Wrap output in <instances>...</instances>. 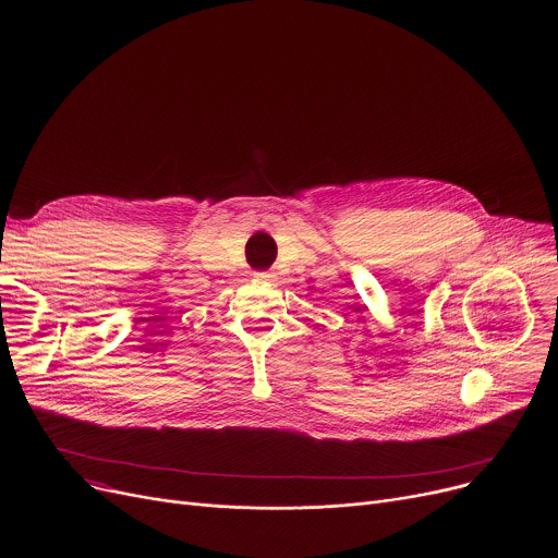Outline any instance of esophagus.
<instances>
[{"instance_id":"esophagus-1","label":"esophagus","mask_w":558,"mask_h":558,"mask_svg":"<svg viewBox=\"0 0 558 558\" xmlns=\"http://www.w3.org/2000/svg\"><path fill=\"white\" fill-rule=\"evenodd\" d=\"M256 278H260V280H271L274 274H271V271H260V274H256Z\"/></svg>"}]
</instances>
